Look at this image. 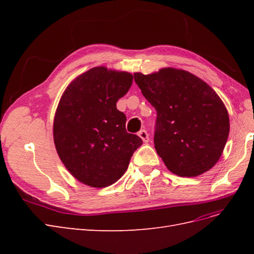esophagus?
Here are the masks:
<instances>
[{
	"label": "esophagus",
	"mask_w": 254,
	"mask_h": 254,
	"mask_svg": "<svg viewBox=\"0 0 254 254\" xmlns=\"http://www.w3.org/2000/svg\"><path fill=\"white\" fill-rule=\"evenodd\" d=\"M137 135L141 137L144 143H147L149 141V135H148V133H147V131H146V130H140V131L137 132Z\"/></svg>",
	"instance_id": "esophagus-1"
}]
</instances>
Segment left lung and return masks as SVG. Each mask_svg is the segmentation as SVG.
Masks as SVG:
<instances>
[{"instance_id":"1","label":"left lung","mask_w":254,"mask_h":254,"mask_svg":"<svg viewBox=\"0 0 254 254\" xmlns=\"http://www.w3.org/2000/svg\"><path fill=\"white\" fill-rule=\"evenodd\" d=\"M133 76L157 110L153 142L165 166L180 177L210 171L222 155L230 131L227 108L216 92L180 68Z\"/></svg>"}]
</instances>
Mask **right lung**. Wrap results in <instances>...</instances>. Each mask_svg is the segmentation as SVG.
Instances as JSON below:
<instances>
[{"label":"right lung","mask_w":254,"mask_h":254,"mask_svg":"<svg viewBox=\"0 0 254 254\" xmlns=\"http://www.w3.org/2000/svg\"><path fill=\"white\" fill-rule=\"evenodd\" d=\"M132 79L128 72L95 66L72 80L60 98L54 143L66 170L86 186L99 189L117 182L143 143L126 131V115L117 109Z\"/></svg>","instance_id":"obj_1"}]
</instances>
